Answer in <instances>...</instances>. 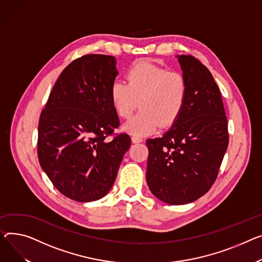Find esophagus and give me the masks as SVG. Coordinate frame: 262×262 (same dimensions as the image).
Here are the masks:
<instances>
[{
  "label": "esophagus",
  "instance_id": "34e87169",
  "mask_svg": "<svg viewBox=\"0 0 262 262\" xmlns=\"http://www.w3.org/2000/svg\"><path fill=\"white\" fill-rule=\"evenodd\" d=\"M132 141H133V143H140V142L143 141V139L140 138V137L133 136V137H132Z\"/></svg>",
  "mask_w": 262,
  "mask_h": 262
}]
</instances>
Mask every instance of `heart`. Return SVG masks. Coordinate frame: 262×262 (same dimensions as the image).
Returning a JSON list of instances; mask_svg holds the SVG:
<instances>
[{"label": "heart", "mask_w": 262, "mask_h": 262, "mask_svg": "<svg viewBox=\"0 0 262 262\" xmlns=\"http://www.w3.org/2000/svg\"><path fill=\"white\" fill-rule=\"evenodd\" d=\"M126 83L115 81L111 86V101L121 119H128L140 105L141 111L124 125V130L145 136L158 126L172 125L180 117L188 95L183 74L149 60L134 63L126 72Z\"/></svg>", "instance_id": "obj_1"}]
</instances>
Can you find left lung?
I'll return each instance as SVG.
<instances>
[{"label": "left lung", "mask_w": 262, "mask_h": 262, "mask_svg": "<svg viewBox=\"0 0 262 262\" xmlns=\"http://www.w3.org/2000/svg\"><path fill=\"white\" fill-rule=\"evenodd\" d=\"M178 60L188 83L185 106L168 132L146 140L147 185L171 205L193 202L210 190L229 145L228 119L211 72L190 55Z\"/></svg>", "instance_id": "left-lung-1"}]
</instances>
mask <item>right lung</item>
Returning a JSON list of instances; mask_svg holds the SVG:
<instances>
[{"label": "right lung", "mask_w": 262, "mask_h": 262, "mask_svg": "<svg viewBox=\"0 0 262 262\" xmlns=\"http://www.w3.org/2000/svg\"><path fill=\"white\" fill-rule=\"evenodd\" d=\"M117 75L112 56L76 59L61 73L40 115L39 162L60 193L78 202L108 193L130 147L124 133L105 141L120 124L110 95Z\"/></svg>", "instance_id": "add662e5"}]
</instances>
